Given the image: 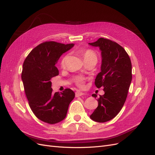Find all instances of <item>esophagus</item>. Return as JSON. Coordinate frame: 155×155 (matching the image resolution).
I'll return each mask as SVG.
<instances>
[{"label": "esophagus", "instance_id": "esophagus-1", "mask_svg": "<svg viewBox=\"0 0 155 155\" xmlns=\"http://www.w3.org/2000/svg\"><path fill=\"white\" fill-rule=\"evenodd\" d=\"M83 95H84V93H82V92H81V91H77L76 93H75V96H76L77 97L82 96Z\"/></svg>", "mask_w": 155, "mask_h": 155}]
</instances>
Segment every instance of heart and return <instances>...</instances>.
Returning <instances> with one entry per match:
<instances>
[{
    "label": "heart",
    "mask_w": 155,
    "mask_h": 155,
    "mask_svg": "<svg viewBox=\"0 0 155 155\" xmlns=\"http://www.w3.org/2000/svg\"><path fill=\"white\" fill-rule=\"evenodd\" d=\"M82 54L83 56L84 60H91V59H94L96 61L97 60V56L96 53L91 49H87L84 51L82 52ZM68 55L65 56L63 57V58L61 59V62H60V65L61 68H64L65 65L66 61L68 60ZM75 82H76L77 85L78 87H82L84 86V79L82 77H77L76 79H75Z\"/></svg>",
    "instance_id": "obj_1"
}]
</instances>
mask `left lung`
Here are the masks:
<instances>
[{
	"label": "left lung",
	"instance_id": "left-lung-1",
	"mask_svg": "<svg viewBox=\"0 0 155 155\" xmlns=\"http://www.w3.org/2000/svg\"><path fill=\"white\" fill-rule=\"evenodd\" d=\"M89 44L99 47L101 51V71L97 75L95 84L97 88L103 87L104 91L97 99L98 107L90 118L104 123L116 117L124 105L132 81V64L127 52L116 42L100 38ZM92 96L96 98L97 95Z\"/></svg>",
	"mask_w": 155,
	"mask_h": 155
}]
</instances>
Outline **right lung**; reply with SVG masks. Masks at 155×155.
Wrapping results in <instances>:
<instances>
[{"instance_id": "add662e5", "label": "right lung", "mask_w": 155, "mask_h": 155, "mask_svg": "<svg viewBox=\"0 0 155 155\" xmlns=\"http://www.w3.org/2000/svg\"><path fill=\"white\" fill-rule=\"evenodd\" d=\"M73 46V43L43 42L31 51L23 65L21 78L30 107L39 119L49 124L64 119L75 96L69 88L54 94L51 82L59 74L55 65L60 56Z\"/></svg>"}]
</instances>
